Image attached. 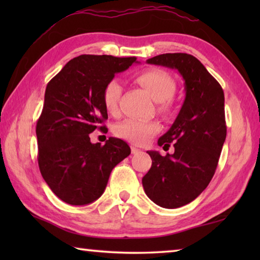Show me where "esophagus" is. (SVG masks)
Returning <instances> with one entry per match:
<instances>
[{
  "label": "esophagus",
  "mask_w": 260,
  "mask_h": 260,
  "mask_svg": "<svg viewBox=\"0 0 260 260\" xmlns=\"http://www.w3.org/2000/svg\"><path fill=\"white\" fill-rule=\"evenodd\" d=\"M131 150H132V153H133V155H136V153H139V152L142 151V150H141V149H139L138 147H135V146H132L131 147Z\"/></svg>",
  "instance_id": "obj_1"
}]
</instances>
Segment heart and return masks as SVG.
Wrapping results in <instances>:
<instances>
[{
	"label": "heart",
	"mask_w": 260,
	"mask_h": 260,
	"mask_svg": "<svg viewBox=\"0 0 260 260\" xmlns=\"http://www.w3.org/2000/svg\"><path fill=\"white\" fill-rule=\"evenodd\" d=\"M136 81L144 88L156 102H162L167 107L169 101L175 93V81L169 73L159 69H150L139 73ZM122 87L117 79H111L103 88L102 100L105 110L109 113H116L121 96ZM160 129L157 121L143 119H126L119 122L114 128V133L118 138L124 139L134 144L148 143L153 135Z\"/></svg>",
	"instance_id": "obj_1"
}]
</instances>
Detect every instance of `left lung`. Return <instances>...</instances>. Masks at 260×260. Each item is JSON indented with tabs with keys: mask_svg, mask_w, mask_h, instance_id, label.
Wrapping results in <instances>:
<instances>
[{
	"mask_svg": "<svg viewBox=\"0 0 260 260\" xmlns=\"http://www.w3.org/2000/svg\"><path fill=\"white\" fill-rule=\"evenodd\" d=\"M148 64L178 70L186 98L171 128L158 146L174 143V153L147 151L152 165L142 179L147 196L165 209L190 203L208 187L217 169L227 127L225 96L219 82L201 61L189 54H162Z\"/></svg>",
	"mask_w": 260,
	"mask_h": 260,
	"instance_id": "1",
	"label": "left lung"
}]
</instances>
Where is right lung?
Masks as SVG:
<instances>
[{
    "label": "right lung",
    "instance_id": "1",
    "mask_svg": "<svg viewBox=\"0 0 260 260\" xmlns=\"http://www.w3.org/2000/svg\"><path fill=\"white\" fill-rule=\"evenodd\" d=\"M135 57L81 55L68 61L46 88L37 122L38 162L55 195L71 205L100 199L113 167L129 156L125 141L109 138L104 146L89 134L108 119L102 93L114 74L126 71Z\"/></svg>",
    "mask_w": 260,
    "mask_h": 260
}]
</instances>
